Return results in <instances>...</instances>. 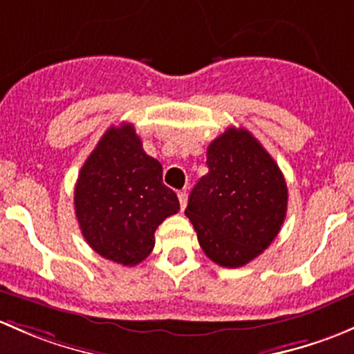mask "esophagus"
I'll use <instances>...</instances> for the list:
<instances>
[{
  "instance_id": "obj_1",
  "label": "esophagus",
  "mask_w": 354,
  "mask_h": 354,
  "mask_svg": "<svg viewBox=\"0 0 354 354\" xmlns=\"http://www.w3.org/2000/svg\"><path fill=\"white\" fill-rule=\"evenodd\" d=\"M178 203H180V209L184 211L185 206H187V194L185 192H178Z\"/></svg>"
}]
</instances>
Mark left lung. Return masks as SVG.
<instances>
[{
    "instance_id": "8db88e82",
    "label": "left lung",
    "mask_w": 354,
    "mask_h": 354,
    "mask_svg": "<svg viewBox=\"0 0 354 354\" xmlns=\"http://www.w3.org/2000/svg\"><path fill=\"white\" fill-rule=\"evenodd\" d=\"M206 156L209 172L192 189L185 216L211 261L242 268L281 230L288 207L285 177L243 127H228L211 141Z\"/></svg>"
}]
</instances>
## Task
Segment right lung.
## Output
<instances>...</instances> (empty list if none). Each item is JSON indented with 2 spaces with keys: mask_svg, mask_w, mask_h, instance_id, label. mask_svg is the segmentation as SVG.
Returning <instances> with one entry per match:
<instances>
[{
  "mask_svg": "<svg viewBox=\"0 0 354 354\" xmlns=\"http://www.w3.org/2000/svg\"><path fill=\"white\" fill-rule=\"evenodd\" d=\"M162 165L143 150L133 124L105 131L80 170L75 211L86 243L102 257L136 266L155 247V230L178 211Z\"/></svg>",
  "mask_w": 354,
  "mask_h": 354,
  "instance_id": "add662e5",
  "label": "right lung"
}]
</instances>
